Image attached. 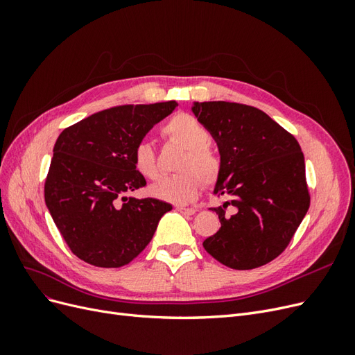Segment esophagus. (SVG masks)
Here are the masks:
<instances>
[{"label":"esophagus","mask_w":355,"mask_h":355,"mask_svg":"<svg viewBox=\"0 0 355 355\" xmlns=\"http://www.w3.org/2000/svg\"><path fill=\"white\" fill-rule=\"evenodd\" d=\"M176 210L180 211L182 214H187V216H192V214L197 213V209H196V207H182V206H178Z\"/></svg>","instance_id":"34e87169"}]
</instances>
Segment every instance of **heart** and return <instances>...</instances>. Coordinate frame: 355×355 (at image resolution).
<instances>
[{
    "mask_svg": "<svg viewBox=\"0 0 355 355\" xmlns=\"http://www.w3.org/2000/svg\"><path fill=\"white\" fill-rule=\"evenodd\" d=\"M168 141L185 148L178 168L180 173L163 178L151 188V192L166 201L184 204L196 200L204 184L216 182L220 173V158L209 148V128L189 114H178L163 125L161 130ZM133 163L136 170L146 179L159 176L157 154L153 144L139 142L133 149Z\"/></svg>",
    "mask_w": 355,
    "mask_h": 355,
    "instance_id": "heart-1",
    "label": "heart"
}]
</instances>
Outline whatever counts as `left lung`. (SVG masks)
I'll return each mask as SVG.
<instances>
[{"instance_id": "left-lung-1", "label": "left lung", "mask_w": 355, "mask_h": 355, "mask_svg": "<svg viewBox=\"0 0 355 355\" xmlns=\"http://www.w3.org/2000/svg\"><path fill=\"white\" fill-rule=\"evenodd\" d=\"M220 154L211 209L219 231L204 249L232 270L271 262L288 245L309 209L305 159L295 136L263 111L234 102H194ZM230 211H227V207Z\"/></svg>"}]
</instances>
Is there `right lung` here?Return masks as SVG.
I'll use <instances>...</instances> for the list:
<instances>
[{
	"label": "right lung",
	"mask_w": 355,
	"mask_h": 355,
	"mask_svg": "<svg viewBox=\"0 0 355 355\" xmlns=\"http://www.w3.org/2000/svg\"><path fill=\"white\" fill-rule=\"evenodd\" d=\"M175 101L123 105L96 112L63 130L53 148L46 206L71 252L101 268L132 262L153 240L171 204L127 197L146 185L133 149Z\"/></svg>",
	"instance_id": "right-lung-1"
}]
</instances>
